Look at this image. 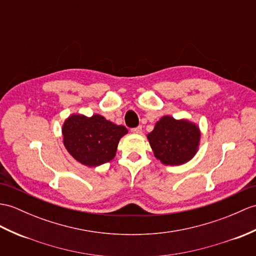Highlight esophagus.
I'll use <instances>...</instances> for the list:
<instances>
[{
    "mask_svg": "<svg viewBox=\"0 0 256 256\" xmlns=\"http://www.w3.org/2000/svg\"><path fill=\"white\" fill-rule=\"evenodd\" d=\"M132 132L134 134H140L142 133V126H138V128H132Z\"/></svg>",
    "mask_w": 256,
    "mask_h": 256,
    "instance_id": "esophagus-1",
    "label": "esophagus"
}]
</instances>
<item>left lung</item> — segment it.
<instances>
[{
	"label": "left lung",
	"mask_w": 256,
	"mask_h": 256,
	"mask_svg": "<svg viewBox=\"0 0 256 256\" xmlns=\"http://www.w3.org/2000/svg\"><path fill=\"white\" fill-rule=\"evenodd\" d=\"M154 155L164 164L180 166L190 162L198 150L200 132L195 123L164 116L147 135Z\"/></svg>",
	"instance_id": "left-lung-1"
}]
</instances>
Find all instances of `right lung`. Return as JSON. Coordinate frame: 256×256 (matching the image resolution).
<instances>
[{"instance_id":"add662e5","label":"right lung","mask_w":256,"mask_h":256,"mask_svg":"<svg viewBox=\"0 0 256 256\" xmlns=\"http://www.w3.org/2000/svg\"><path fill=\"white\" fill-rule=\"evenodd\" d=\"M126 133V126H116L100 114L90 118L72 114L62 126L65 148L87 167H97L114 159L118 140Z\"/></svg>"}]
</instances>
